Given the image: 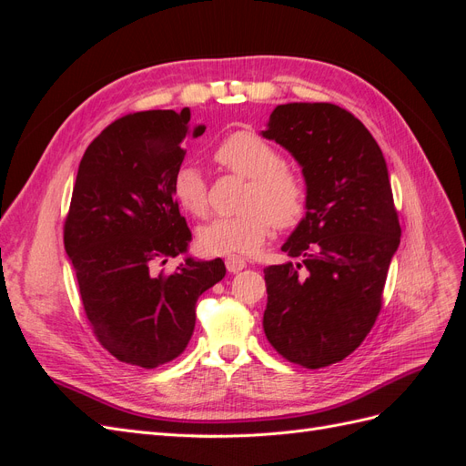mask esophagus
Instances as JSON below:
<instances>
[{
    "label": "esophagus",
    "mask_w": 466,
    "mask_h": 466,
    "mask_svg": "<svg viewBox=\"0 0 466 466\" xmlns=\"http://www.w3.org/2000/svg\"><path fill=\"white\" fill-rule=\"evenodd\" d=\"M245 266H247L245 258H241V257H237V255H229L228 258H225V268H228V272H231V274H237V272H241Z\"/></svg>",
    "instance_id": "1"
}]
</instances>
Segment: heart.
Returning <instances> with one entry per match:
<instances>
[{
	"mask_svg": "<svg viewBox=\"0 0 466 466\" xmlns=\"http://www.w3.org/2000/svg\"><path fill=\"white\" fill-rule=\"evenodd\" d=\"M216 161L248 178L245 211L209 219L198 231L200 247L209 255H250L278 228H291L307 209L303 178L284 165L281 153L252 132H235L216 147ZM173 198L190 216L208 208V187L194 163L178 167L171 182Z\"/></svg>",
	"mask_w": 466,
	"mask_h": 466,
	"instance_id": "obj_1",
	"label": "heart"
}]
</instances>
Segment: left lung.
Returning <instances> with one entry per match:
<instances>
[{"label":"left lung","instance_id":"obj_1","mask_svg":"<svg viewBox=\"0 0 466 466\" xmlns=\"http://www.w3.org/2000/svg\"><path fill=\"white\" fill-rule=\"evenodd\" d=\"M262 137L299 163L307 211L281 247L298 262L264 268V334L307 370L342 361L368 336L400 245L383 151L348 110L278 105Z\"/></svg>","mask_w":466,"mask_h":466}]
</instances>
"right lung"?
Here are the masks:
<instances>
[{"label": "right lung", "mask_w": 466, "mask_h": 466, "mask_svg": "<svg viewBox=\"0 0 466 466\" xmlns=\"http://www.w3.org/2000/svg\"><path fill=\"white\" fill-rule=\"evenodd\" d=\"M190 110H146L112 122L79 163L64 247L98 342L116 360L153 370L185 351L196 301L225 276L221 258L188 255L192 233L171 182L187 151ZM186 260L173 275L154 268Z\"/></svg>", "instance_id": "right-lung-1"}]
</instances>
